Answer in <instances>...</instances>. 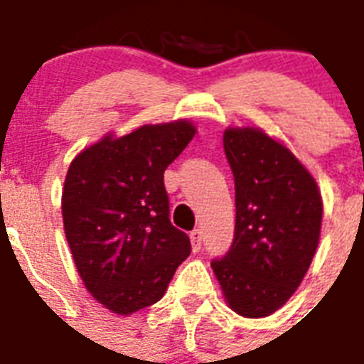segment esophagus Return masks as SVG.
I'll use <instances>...</instances> for the list:
<instances>
[{
  "instance_id": "esophagus-1",
  "label": "esophagus",
  "mask_w": 364,
  "mask_h": 364,
  "mask_svg": "<svg viewBox=\"0 0 364 364\" xmlns=\"http://www.w3.org/2000/svg\"><path fill=\"white\" fill-rule=\"evenodd\" d=\"M191 242H193V250L194 252H198L202 248V231L200 229H194L191 232Z\"/></svg>"
}]
</instances>
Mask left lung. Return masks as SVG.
I'll return each mask as SVG.
<instances>
[{"instance_id":"obj_1","label":"left lung","mask_w":364,"mask_h":364,"mask_svg":"<svg viewBox=\"0 0 364 364\" xmlns=\"http://www.w3.org/2000/svg\"><path fill=\"white\" fill-rule=\"evenodd\" d=\"M225 156L235 176V240L213 259L232 311L262 318L281 309L304 281L317 252L323 196L311 171L259 127H227Z\"/></svg>"}]
</instances>
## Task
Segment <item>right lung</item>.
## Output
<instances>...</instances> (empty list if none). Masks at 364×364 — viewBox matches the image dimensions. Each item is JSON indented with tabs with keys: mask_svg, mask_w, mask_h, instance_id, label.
<instances>
[{
	"mask_svg": "<svg viewBox=\"0 0 364 364\" xmlns=\"http://www.w3.org/2000/svg\"><path fill=\"white\" fill-rule=\"evenodd\" d=\"M196 135L193 122L107 133L77 152L63 187V223L87 292L127 317L162 298L191 240L170 223L164 171Z\"/></svg>",
	"mask_w": 364,
	"mask_h": 364,
	"instance_id": "1",
	"label": "right lung"
}]
</instances>
